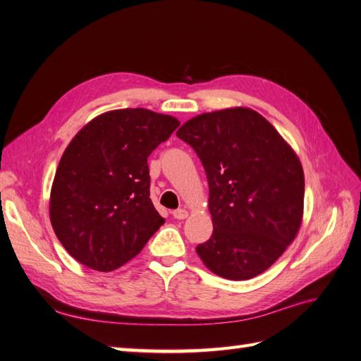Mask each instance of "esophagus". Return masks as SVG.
<instances>
[{"instance_id":"1","label":"esophagus","mask_w":361,"mask_h":361,"mask_svg":"<svg viewBox=\"0 0 361 361\" xmlns=\"http://www.w3.org/2000/svg\"><path fill=\"white\" fill-rule=\"evenodd\" d=\"M173 216L176 218V220H185V218L188 216V211L187 209H176V211H173Z\"/></svg>"}]
</instances>
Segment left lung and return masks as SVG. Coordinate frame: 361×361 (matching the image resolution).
I'll list each match as a JSON object with an SVG mask.
<instances>
[{
    "label": "left lung",
    "mask_w": 361,
    "mask_h": 361,
    "mask_svg": "<svg viewBox=\"0 0 361 361\" xmlns=\"http://www.w3.org/2000/svg\"><path fill=\"white\" fill-rule=\"evenodd\" d=\"M176 135L195 150L209 183L214 232L197 255L223 279L262 274L302 221L304 171L297 154L265 117L244 106L195 116Z\"/></svg>",
    "instance_id": "obj_1"
}]
</instances>
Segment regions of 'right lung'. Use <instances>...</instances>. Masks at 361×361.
I'll use <instances>...</instances> for the list:
<instances>
[{
  "label": "right lung",
  "mask_w": 361,
  "mask_h": 361,
  "mask_svg": "<svg viewBox=\"0 0 361 361\" xmlns=\"http://www.w3.org/2000/svg\"><path fill=\"white\" fill-rule=\"evenodd\" d=\"M179 125L176 117L125 108L94 117L72 138L52 182L49 218L80 264L117 269L166 221L150 200L147 158Z\"/></svg>",
  "instance_id": "add662e5"
}]
</instances>
